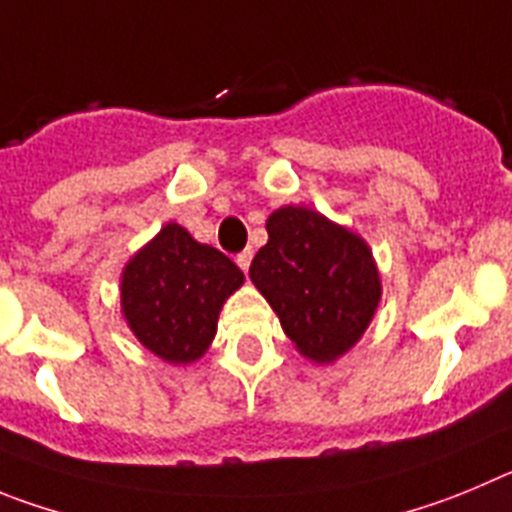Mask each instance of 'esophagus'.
<instances>
[{"label":"esophagus","instance_id":"1","mask_svg":"<svg viewBox=\"0 0 512 512\" xmlns=\"http://www.w3.org/2000/svg\"><path fill=\"white\" fill-rule=\"evenodd\" d=\"M250 262H252V250H245V252H239L237 255V265H239V270H250Z\"/></svg>","mask_w":512,"mask_h":512}]
</instances>
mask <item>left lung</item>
<instances>
[{
	"label": "left lung",
	"instance_id": "obj_1",
	"mask_svg": "<svg viewBox=\"0 0 512 512\" xmlns=\"http://www.w3.org/2000/svg\"><path fill=\"white\" fill-rule=\"evenodd\" d=\"M265 227L267 245L252 260L250 280L298 354L331 365L362 339L380 306L370 245L308 206H280Z\"/></svg>",
	"mask_w": 512,
	"mask_h": 512
}]
</instances>
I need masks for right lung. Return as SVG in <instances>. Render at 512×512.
<instances>
[{"instance_id": "right-lung-1", "label": "right lung", "mask_w": 512, "mask_h": 512, "mask_svg": "<svg viewBox=\"0 0 512 512\" xmlns=\"http://www.w3.org/2000/svg\"><path fill=\"white\" fill-rule=\"evenodd\" d=\"M242 283L227 255L168 222L124 265L119 306L147 352L168 365H191L211 347L219 313Z\"/></svg>"}]
</instances>
